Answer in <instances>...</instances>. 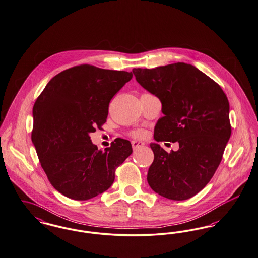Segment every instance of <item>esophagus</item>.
Segmentation results:
<instances>
[{
  "mask_svg": "<svg viewBox=\"0 0 258 258\" xmlns=\"http://www.w3.org/2000/svg\"><path fill=\"white\" fill-rule=\"evenodd\" d=\"M132 145H133V148H134V149H137V148H139V147L144 146V143L141 142V141H133Z\"/></svg>",
  "mask_w": 258,
  "mask_h": 258,
  "instance_id": "obj_1",
  "label": "esophagus"
}]
</instances>
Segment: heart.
Masks as SVG:
<instances>
[{
	"instance_id": "obj_1",
	"label": "heart",
	"mask_w": 258,
	"mask_h": 258,
	"mask_svg": "<svg viewBox=\"0 0 258 258\" xmlns=\"http://www.w3.org/2000/svg\"><path fill=\"white\" fill-rule=\"evenodd\" d=\"M133 135L135 137H142L145 135V132H143V131H135L133 133Z\"/></svg>"
}]
</instances>
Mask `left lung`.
I'll use <instances>...</instances> for the list:
<instances>
[{
  "label": "left lung",
  "instance_id": "1",
  "mask_svg": "<svg viewBox=\"0 0 258 258\" xmlns=\"http://www.w3.org/2000/svg\"><path fill=\"white\" fill-rule=\"evenodd\" d=\"M137 83L162 103L155 126L156 142H178L167 153L151 143L155 158L149 185L160 196L184 201L212 178L231 134L229 103L220 85L195 66L177 62L155 69L134 68Z\"/></svg>",
  "mask_w": 258,
  "mask_h": 258
}]
</instances>
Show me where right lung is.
Returning <instances> with one entry per match:
<instances>
[{
    "instance_id": "1",
    "label": "right lung",
    "mask_w": 258,
    "mask_h": 258,
    "mask_svg": "<svg viewBox=\"0 0 258 258\" xmlns=\"http://www.w3.org/2000/svg\"><path fill=\"white\" fill-rule=\"evenodd\" d=\"M133 73L80 65L54 76L33 105L34 145L42 168L59 193L77 201L102 194L115 170L133 153L128 140L116 138L104 151L89 134L105 123L114 95Z\"/></svg>"
}]
</instances>
